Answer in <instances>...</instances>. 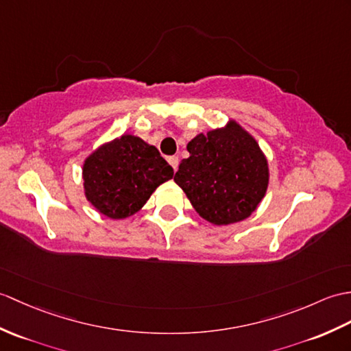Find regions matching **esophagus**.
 <instances>
[{
	"mask_svg": "<svg viewBox=\"0 0 351 351\" xmlns=\"http://www.w3.org/2000/svg\"><path fill=\"white\" fill-rule=\"evenodd\" d=\"M167 161L170 162V166L173 167V170L178 169V165H179V158H178V157H175V156H173V157H169Z\"/></svg>",
	"mask_w": 351,
	"mask_h": 351,
	"instance_id": "34e87169",
	"label": "esophagus"
}]
</instances>
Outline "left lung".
Masks as SVG:
<instances>
[{"label":"left lung","instance_id":"8db88e82","mask_svg":"<svg viewBox=\"0 0 351 351\" xmlns=\"http://www.w3.org/2000/svg\"><path fill=\"white\" fill-rule=\"evenodd\" d=\"M175 173L193 208L206 221L226 226L242 221L265 197L267 161L257 142L232 121L227 128L195 136Z\"/></svg>","mask_w":351,"mask_h":351}]
</instances>
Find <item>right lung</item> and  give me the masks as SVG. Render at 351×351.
Returning <instances> with one entry per match:
<instances>
[{"mask_svg":"<svg viewBox=\"0 0 351 351\" xmlns=\"http://www.w3.org/2000/svg\"><path fill=\"white\" fill-rule=\"evenodd\" d=\"M173 169L156 146L124 134L93 152L84 165L86 199L106 217L119 219L141 209Z\"/></svg>","mask_w":351,"mask_h":351,"instance_id":"add662e5","label":"right lung"}]
</instances>
